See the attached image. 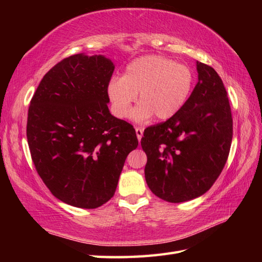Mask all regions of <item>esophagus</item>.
<instances>
[{
    "mask_svg": "<svg viewBox=\"0 0 262 262\" xmlns=\"http://www.w3.org/2000/svg\"><path fill=\"white\" fill-rule=\"evenodd\" d=\"M135 132H136L137 140L141 141L142 137H143V128H142V127H136V128H135Z\"/></svg>",
    "mask_w": 262,
    "mask_h": 262,
    "instance_id": "1",
    "label": "esophagus"
}]
</instances>
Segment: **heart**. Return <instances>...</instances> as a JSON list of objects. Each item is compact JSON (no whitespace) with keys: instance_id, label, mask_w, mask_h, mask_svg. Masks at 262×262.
I'll use <instances>...</instances> for the list:
<instances>
[{"instance_id":"obj_1","label":"heart","mask_w":262,"mask_h":262,"mask_svg":"<svg viewBox=\"0 0 262 262\" xmlns=\"http://www.w3.org/2000/svg\"><path fill=\"white\" fill-rule=\"evenodd\" d=\"M193 85L192 70L173 59L148 55L127 65L122 77H114L108 84V97L114 113L127 118L138 93L140 104L133 110L136 122H146L155 115L168 120L177 115L190 96Z\"/></svg>"}]
</instances>
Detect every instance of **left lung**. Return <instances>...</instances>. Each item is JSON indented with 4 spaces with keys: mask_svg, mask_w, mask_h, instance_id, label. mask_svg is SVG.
<instances>
[{
    "mask_svg": "<svg viewBox=\"0 0 262 262\" xmlns=\"http://www.w3.org/2000/svg\"><path fill=\"white\" fill-rule=\"evenodd\" d=\"M198 82L181 110L144 132L145 180L169 203L202 196L213 186L229 157L233 121L223 81L210 66L196 62Z\"/></svg>",
    "mask_w": 262,
    "mask_h": 262,
    "instance_id": "1",
    "label": "left lung"
}]
</instances>
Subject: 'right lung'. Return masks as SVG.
<instances>
[{
  "instance_id": "1",
  "label": "right lung",
  "mask_w": 262,
  "mask_h": 262,
  "mask_svg": "<svg viewBox=\"0 0 262 262\" xmlns=\"http://www.w3.org/2000/svg\"><path fill=\"white\" fill-rule=\"evenodd\" d=\"M115 65L104 55L76 54L49 70L31 99L27 138L38 174L55 197L79 208L114 196L135 129L110 114Z\"/></svg>"
}]
</instances>
